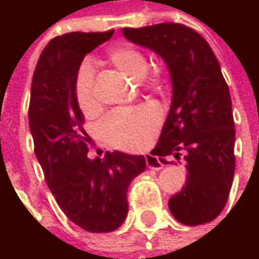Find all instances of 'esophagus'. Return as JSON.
<instances>
[{"mask_svg":"<svg viewBox=\"0 0 259 259\" xmlns=\"http://www.w3.org/2000/svg\"><path fill=\"white\" fill-rule=\"evenodd\" d=\"M145 163H147V166H148L150 169H154V171H159V169L163 168V163L159 160V157L151 156V154H147V156H145Z\"/></svg>","mask_w":259,"mask_h":259,"instance_id":"1","label":"esophagus"}]
</instances>
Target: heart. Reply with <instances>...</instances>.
Listing matches in <instances>:
<instances>
[{"mask_svg":"<svg viewBox=\"0 0 259 259\" xmlns=\"http://www.w3.org/2000/svg\"><path fill=\"white\" fill-rule=\"evenodd\" d=\"M111 61L132 79H142L148 70L147 57L136 48L120 45L109 51ZM96 70L90 60L80 63L75 79V97L79 109L90 115L97 111L99 102L94 90ZM160 124V114L151 106L117 109L105 117L100 135L111 145L135 151L145 147Z\"/></svg>","mask_w":259,"mask_h":259,"instance_id":"1","label":"heart"}]
</instances>
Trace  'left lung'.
I'll list each match as a JSON object with an SVG mask.
<instances>
[{"mask_svg": "<svg viewBox=\"0 0 259 259\" xmlns=\"http://www.w3.org/2000/svg\"><path fill=\"white\" fill-rule=\"evenodd\" d=\"M124 37L159 54L172 80V102L153 154L180 157L187 179L169 199L172 216L184 225L211 222L224 210L233 186V103L219 61L205 38L181 24L123 28Z\"/></svg>", "mask_w": 259, "mask_h": 259, "instance_id": "1", "label": "left lung"}]
</instances>
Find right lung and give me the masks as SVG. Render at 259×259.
<instances>
[{"mask_svg":"<svg viewBox=\"0 0 259 259\" xmlns=\"http://www.w3.org/2000/svg\"><path fill=\"white\" fill-rule=\"evenodd\" d=\"M69 32L52 38L34 70L29 130L46 183L66 216L90 233L115 231L127 218V189L145 169V157L121 151L88 159V135L75 97L83 57L112 37Z\"/></svg>","mask_w":259,"mask_h":259,"instance_id":"1","label":"right lung"}]
</instances>
